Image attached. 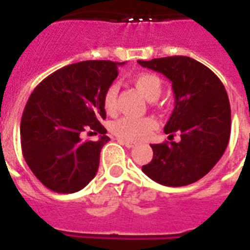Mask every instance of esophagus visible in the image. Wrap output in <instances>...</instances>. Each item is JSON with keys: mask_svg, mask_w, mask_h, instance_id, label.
Returning <instances> with one entry per match:
<instances>
[{"mask_svg": "<svg viewBox=\"0 0 250 250\" xmlns=\"http://www.w3.org/2000/svg\"><path fill=\"white\" fill-rule=\"evenodd\" d=\"M119 143L125 145V146H127V148H133V146H135V143L128 140H123V139H119Z\"/></svg>", "mask_w": 250, "mask_h": 250, "instance_id": "esophagus-1", "label": "esophagus"}]
</instances>
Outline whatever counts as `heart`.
Masks as SVG:
<instances>
[{
  "instance_id": "obj_1",
  "label": "heart",
  "mask_w": 250,
  "mask_h": 250,
  "mask_svg": "<svg viewBox=\"0 0 250 250\" xmlns=\"http://www.w3.org/2000/svg\"><path fill=\"white\" fill-rule=\"evenodd\" d=\"M132 82L137 89L140 90V93L150 101L157 100L164 90L162 80L154 74L143 72V74L135 76ZM117 96L118 86L115 84H111L106 88L105 93H104V100H102L104 109H105L106 113L113 114L115 111V109H117ZM156 127V119L150 117H122L117 121H114L110 128H111V132L119 139L128 141H140L145 136H148Z\"/></svg>"
}]
</instances>
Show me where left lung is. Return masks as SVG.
Returning <instances> with one entry per match:
<instances>
[{"mask_svg": "<svg viewBox=\"0 0 250 250\" xmlns=\"http://www.w3.org/2000/svg\"><path fill=\"white\" fill-rule=\"evenodd\" d=\"M172 83L175 107L165 133L180 141L152 144L153 158L143 166L154 182L183 187L197 182L223 156L231 133V107L225 85L205 64L184 56L137 61Z\"/></svg>", "mask_w": 250, "mask_h": 250, "instance_id": "8db88e82", "label": "left lung"}]
</instances>
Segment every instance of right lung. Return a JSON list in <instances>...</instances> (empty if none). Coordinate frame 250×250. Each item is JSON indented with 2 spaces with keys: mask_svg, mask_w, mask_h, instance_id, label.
<instances>
[{
  "mask_svg": "<svg viewBox=\"0 0 250 250\" xmlns=\"http://www.w3.org/2000/svg\"><path fill=\"white\" fill-rule=\"evenodd\" d=\"M111 61H83L46 76L33 89L21 121V153L48 189L74 193L96 176L102 146L110 140L101 125L104 93L118 76ZM85 130L102 137L81 139Z\"/></svg>",
  "mask_w": 250,
  "mask_h": 250,
  "instance_id": "add662e5",
  "label": "right lung"
}]
</instances>
